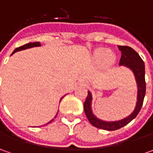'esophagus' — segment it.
I'll use <instances>...</instances> for the list:
<instances>
[{"label": "esophagus", "mask_w": 153, "mask_h": 153, "mask_svg": "<svg viewBox=\"0 0 153 153\" xmlns=\"http://www.w3.org/2000/svg\"><path fill=\"white\" fill-rule=\"evenodd\" d=\"M85 85H86V84H85Z\"/></svg>", "instance_id": "obj_1"}]
</instances>
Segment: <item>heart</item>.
Wrapping results in <instances>:
<instances>
[{"label":"heart","instance_id":"1","mask_svg":"<svg viewBox=\"0 0 153 153\" xmlns=\"http://www.w3.org/2000/svg\"><path fill=\"white\" fill-rule=\"evenodd\" d=\"M93 60L96 63L101 62V65L104 66H110L116 61L117 56L114 52L108 50L104 48H100L94 51L93 53Z\"/></svg>","mask_w":153,"mask_h":153}]
</instances>
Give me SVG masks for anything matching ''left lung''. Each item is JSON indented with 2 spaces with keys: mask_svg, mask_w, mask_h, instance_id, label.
<instances>
[{
  "mask_svg": "<svg viewBox=\"0 0 153 153\" xmlns=\"http://www.w3.org/2000/svg\"><path fill=\"white\" fill-rule=\"evenodd\" d=\"M118 49L121 51V53H122L119 65L125 66L132 71L135 81H136V84H137V99H136L137 101H136V105L134 111L130 113V115L127 116L126 117L120 120H101L94 114L92 111L93 96L90 91H88V96L83 105L87 118L88 119L92 125L98 128L109 130V131L119 129L122 127L125 126L128 123H130L133 119H134L142 107V104H143L145 94H146L144 61L141 59V58L140 57L138 53L130 47L118 46Z\"/></svg>",
  "mask_w": 153,
  "mask_h": 153,
  "instance_id": "obj_1",
  "label": "left lung"
}]
</instances>
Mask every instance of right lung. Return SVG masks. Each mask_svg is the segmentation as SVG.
Wrapping results in <instances>:
<instances>
[{
    "label": "right lung",
    "instance_id": "obj_1",
    "mask_svg": "<svg viewBox=\"0 0 153 153\" xmlns=\"http://www.w3.org/2000/svg\"><path fill=\"white\" fill-rule=\"evenodd\" d=\"M42 45H41V43L39 42H30V43H28V44H25L24 45V46H21V47H19V48H17L16 49H15L13 52V53H12V55L13 54V53H17V52H19V51H21V50H25V49H28V48H36V47H41ZM64 98V96L60 99V100H61L62 99ZM58 114V113H57ZM57 114H56V116H57ZM55 116V117H56ZM51 120L49 123H51L52 121ZM47 123V124H48Z\"/></svg>",
    "mask_w": 153,
    "mask_h": 153
}]
</instances>
